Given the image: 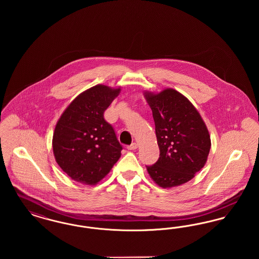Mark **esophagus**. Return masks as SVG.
<instances>
[{
  "instance_id": "esophagus-1",
  "label": "esophagus",
  "mask_w": 259,
  "mask_h": 259,
  "mask_svg": "<svg viewBox=\"0 0 259 259\" xmlns=\"http://www.w3.org/2000/svg\"><path fill=\"white\" fill-rule=\"evenodd\" d=\"M137 148H138V145H137L136 143H132L130 146H128V147H127L128 150H135Z\"/></svg>"
}]
</instances>
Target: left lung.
<instances>
[{"instance_id": "obj_1", "label": "left lung", "mask_w": 259, "mask_h": 259, "mask_svg": "<svg viewBox=\"0 0 259 259\" xmlns=\"http://www.w3.org/2000/svg\"><path fill=\"white\" fill-rule=\"evenodd\" d=\"M144 96L152 111L160 150L157 162L147 166L148 174L162 188L184 185L207 162L208 128L192 103L172 88L159 93L146 91Z\"/></svg>"}]
</instances>
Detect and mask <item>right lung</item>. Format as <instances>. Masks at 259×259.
Here are the masks:
<instances>
[{
	"label": "right lung",
	"instance_id": "1",
	"mask_svg": "<svg viewBox=\"0 0 259 259\" xmlns=\"http://www.w3.org/2000/svg\"><path fill=\"white\" fill-rule=\"evenodd\" d=\"M120 90L103 84L87 89L71 102L56 123L52 138L55 160L77 183L97 185L121 156L122 147L104 118Z\"/></svg>",
	"mask_w": 259,
	"mask_h": 259
}]
</instances>
